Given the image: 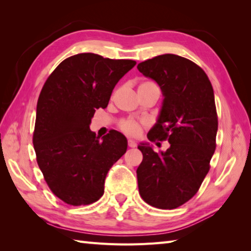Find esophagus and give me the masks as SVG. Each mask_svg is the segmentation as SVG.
Listing matches in <instances>:
<instances>
[{
	"instance_id": "obj_1",
	"label": "esophagus",
	"mask_w": 251,
	"mask_h": 251,
	"mask_svg": "<svg viewBox=\"0 0 251 251\" xmlns=\"http://www.w3.org/2000/svg\"><path fill=\"white\" fill-rule=\"evenodd\" d=\"M128 147L129 148H136L137 143L134 140H128Z\"/></svg>"
}]
</instances>
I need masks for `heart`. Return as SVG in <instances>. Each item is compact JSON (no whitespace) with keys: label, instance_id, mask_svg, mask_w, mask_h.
I'll return each mask as SVG.
<instances>
[{"label":"heart","instance_id":"b5f03b06","mask_svg":"<svg viewBox=\"0 0 251 251\" xmlns=\"http://www.w3.org/2000/svg\"><path fill=\"white\" fill-rule=\"evenodd\" d=\"M140 88H158V87L156 86V84H154L153 82L146 81V82L140 84V86L138 89H140ZM119 128L127 136L138 137L141 132V124L134 120L127 119V120H123L120 122Z\"/></svg>","mask_w":251,"mask_h":251}]
</instances>
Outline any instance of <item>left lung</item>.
I'll return each mask as SVG.
<instances>
[{
    "mask_svg": "<svg viewBox=\"0 0 251 251\" xmlns=\"http://www.w3.org/2000/svg\"><path fill=\"white\" fill-rule=\"evenodd\" d=\"M137 68L164 95L148 139L170 143L159 154L145 143L138 146L143 155L137 168L138 188L147 204L175 209L197 193L210 169L218 130L214 89L200 66L178 55L156 56Z\"/></svg>",
    "mask_w": 251,
    "mask_h": 251,
    "instance_id": "1",
    "label": "left lung"
}]
</instances>
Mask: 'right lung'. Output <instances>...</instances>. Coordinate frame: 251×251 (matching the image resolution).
Returning <instances> with one entry per match:
<instances>
[{
	"mask_svg": "<svg viewBox=\"0 0 251 251\" xmlns=\"http://www.w3.org/2000/svg\"><path fill=\"white\" fill-rule=\"evenodd\" d=\"M135 65L83 52L63 60L41 90L33 132L36 162L50 191L68 205L97 201L106 174L127 150L121 132L109 131L100 140L89 124Z\"/></svg>",
	"mask_w": 251,
	"mask_h": 251,
	"instance_id": "obj_1",
	"label": "right lung"
}]
</instances>
